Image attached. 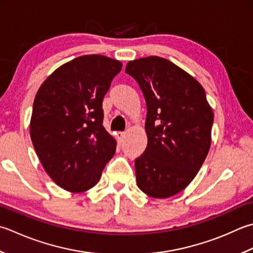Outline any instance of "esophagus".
<instances>
[{"mask_svg":"<svg viewBox=\"0 0 253 253\" xmlns=\"http://www.w3.org/2000/svg\"><path fill=\"white\" fill-rule=\"evenodd\" d=\"M125 135H126V132L125 131H118L117 132V138H118V140H120L121 142L124 140V138H125Z\"/></svg>","mask_w":253,"mask_h":253,"instance_id":"1","label":"esophagus"}]
</instances>
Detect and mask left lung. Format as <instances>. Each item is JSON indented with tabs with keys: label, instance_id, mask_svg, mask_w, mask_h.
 Here are the masks:
<instances>
[{
	"label": "left lung",
	"instance_id": "8db88e82",
	"mask_svg": "<svg viewBox=\"0 0 253 253\" xmlns=\"http://www.w3.org/2000/svg\"><path fill=\"white\" fill-rule=\"evenodd\" d=\"M126 73L139 84L148 111L147 148L135 160L137 184L148 196L168 199L184 190L204 163L214 114L201 83L165 58L129 61Z\"/></svg>",
	"mask_w": 253,
	"mask_h": 253
}]
</instances>
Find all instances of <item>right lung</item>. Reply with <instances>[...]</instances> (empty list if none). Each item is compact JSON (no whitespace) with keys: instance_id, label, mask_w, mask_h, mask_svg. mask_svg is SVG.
Returning <instances> with one entry per match:
<instances>
[{"instance_id":"1","label":"right lung","mask_w":253,"mask_h":253,"mask_svg":"<svg viewBox=\"0 0 253 253\" xmlns=\"http://www.w3.org/2000/svg\"><path fill=\"white\" fill-rule=\"evenodd\" d=\"M122 62L85 54L62 64L39 87L31 118L33 146L44 171L71 193L92 189L116 150L103 126V98Z\"/></svg>"}]
</instances>
